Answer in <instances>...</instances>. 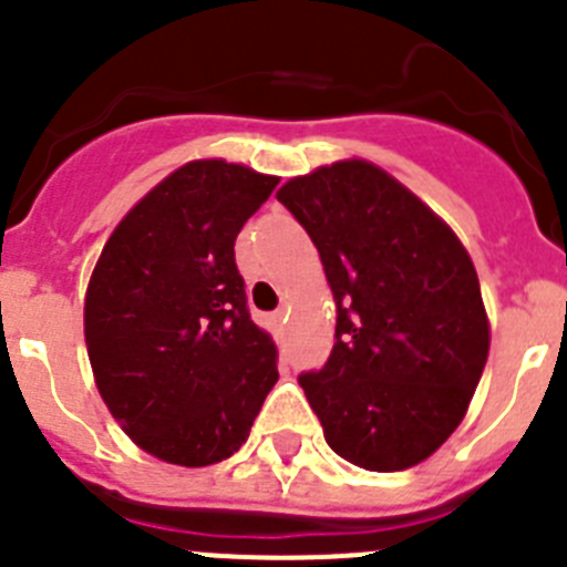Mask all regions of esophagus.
I'll list each match as a JSON object with an SVG mask.
<instances>
[{
	"mask_svg": "<svg viewBox=\"0 0 567 567\" xmlns=\"http://www.w3.org/2000/svg\"><path fill=\"white\" fill-rule=\"evenodd\" d=\"M284 320H287V315H284V312H275V315H269V323H272V329H275V332H280V327H284Z\"/></svg>",
	"mask_w": 567,
	"mask_h": 567,
	"instance_id": "esophagus-1",
	"label": "esophagus"
}]
</instances>
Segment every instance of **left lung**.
<instances>
[{
    "instance_id": "obj_1",
    "label": "left lung",
    "mask_w": 567,
    "mask_h": 567,
    "mask_svg": "<svg viewBox=\"0 0 567 567\" xmlns=\"http://www.w3.org/2000/svg\"><path fill=\"white\" fill-rule=\"evenodd\" d=\"M278 202L318 247L338 307L332 354L298 378L329 449L365 471L423 463L465 417L488 358L468 252L417 195L358 158L292 178Z\"/></svg>"
}]
</instances>
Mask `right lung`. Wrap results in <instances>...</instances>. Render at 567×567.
Instances as JSON below:
<instances>
[{"mask_svg": "<svg viewBox=\"0 0 567 567\" xmlns=\"http://www.w3.org/2000/svg\"><path fill=\"white\" fill-rule=\"evenodd\" d=\"M275 187L221 158L184 164L124 215L93 269L84 340L99 394L164 463L233 457L278 380L235 267V238Z\"/></svg>", "mask_w": 567, "mask_h": 567, "instance_id": "right-lung-1", "label": "right lung"}]
</instances>
